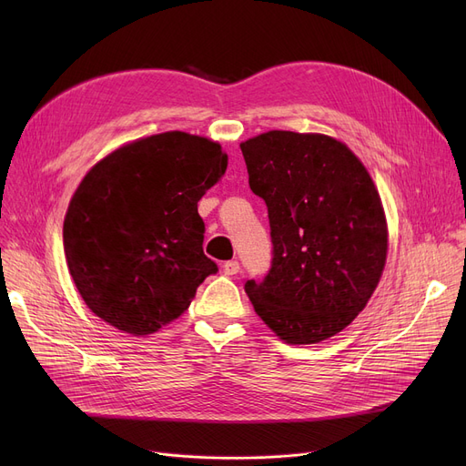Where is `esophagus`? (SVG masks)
I'll list each match as a JSON object with an SVG mask.
<instances>
[{"label":"esophagus","mask_w":466,"mask_h":466,"mask_svg":"<svg viewBox=\"0 0 466 466\" xmlns=\"http://www.w3.org/2000/svg\"><path fill=\"white\" fill-rule=\"evenodd\" d=\"M223 272L225 276H236L239 272V262L238 260H228L223 264Z\"/></svg>","instance_id":"obj_1"}]
</instances>
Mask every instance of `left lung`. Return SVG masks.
<instances>
[{"label":"left lung","instance_id":"obj_1","mask_svg":"<svg viewBox=\"0 0 466 466\" xmlns=\"http://www.w3.org/2000/svg\"><path fill=\"white\" fill-rule=\"evenodd\" d=\"M249 187L268 206L272 270L246 292L285 344L344 330L381 279L389 228L369 169L325 134L270 130L239 143Z\"/></svg>","mask_w":466,"mask_h":466}]
</instances>
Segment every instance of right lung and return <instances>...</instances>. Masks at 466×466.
<instances>
[{"mask_svg":"<svg viewBox=\"0 0 466 466\" xmlns=\"http://www.w3.org/2000/svg\"><path fill=\"white\" fill-rule=\"evenodd\" d=\"M227 166L220 143L174 130L120 145L86 171L64 217V253L94 315L147 336L187 311L217 272L198 202Z\"/></svg>","mask_w":466,"mask_h":466,"instance_id":"obj_1","label":"right lung"}]
</instances>
